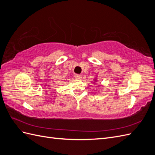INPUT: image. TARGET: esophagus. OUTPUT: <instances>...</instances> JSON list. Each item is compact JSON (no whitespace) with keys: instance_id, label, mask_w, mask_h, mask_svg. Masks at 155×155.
<instances>
[{"instance_id":"esophagus-1","label":"esophagus","mask_w":155,"mask_h":155,"mask_svg":"<svg viewBox=\"0 0 155 155\" xmlns=\"http://www.w3.org/2000/svg\"><path fill=\"white\" fill-rule=\"evenodd\" d=\"M74 78L76 79H81L82 78V76L80 74H76L74 75Z\"/></svg>"}]
</instances>
